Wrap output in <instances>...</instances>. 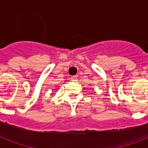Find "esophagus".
I'll list each match as a JSON object with an SVG mask.
<instances>
[{
    "label": "esophagus",
    "mask_w": 148,
    "mask_h": 148,
    "mask_svg": "<svg viewBox=\"0 0 148 148\" xmlns=\"http://www.w3.org/2000/svg\"><path fill=\"white\" fill-rule=\"evenodd\" d=\"M71 81H73V82H76V81H77V77L73 76L71 77Z\"/></svg>",
    "instance_id": "34e87169"
}]
</instances>
